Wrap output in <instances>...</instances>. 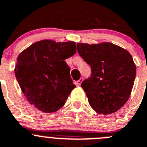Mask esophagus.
Instances as JSON below:
<instances>
[{"label": "esophagus", "instance_id": "34e87169", "mask_svg": "<svg viewBox=\"0 0 147 147\" xmlns=\"http://www.w3.org/2000/svg\"><path fill=\"white\" fill-rule=\"evenodd\" d=\"M82 82H83V78H80V80H78V81L76 82L77 86H80V84L82 83Z\"/></svg>", "mask_w": 147, "mask_h": 147}]
</instances>
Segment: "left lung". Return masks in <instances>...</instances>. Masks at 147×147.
Segmentation results:
<instances>
[{
	"instance_id": "obj_1",
	"label": "left lung",
	"mask_w": 147,
	"mask_h": 147,
	"mask_svg": "<svg viewBox=\"0 0 147 147\" xmlns=\"http://www.w3.org/2000/svg\"><path fill=\"white\" fill-rule=\"evenodd\" d=\"M78 52L90 66L91 75L81 86L90 107L98 114L117 112L131 95L136 73L132 57L110 42L78 43Z\"/></svg>"
}]
</instances>
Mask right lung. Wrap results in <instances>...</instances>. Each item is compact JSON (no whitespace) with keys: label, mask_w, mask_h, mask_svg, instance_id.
Returning a JSON list of instances; mask_svg holds the SVG:
<instances>
[{"label":"right lung","mask_w":147,"mask_h":147,"mask_svg":"<svg viewBox=\"0 0 147 147\" xmlns=\"http://www.w3.org/2000/svg\"><path fill=\"white\" fill-rule=\"evenodd\" d=\"M76 52L75 42H35L17 57L15 75L27 101L43 112L62 107L75 88L65 59Z\"/></svg>","instance_id":"right-lung-1"}]
</instances>
